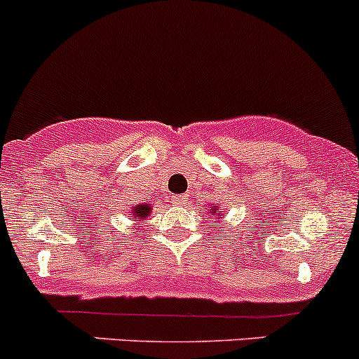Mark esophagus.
<instances>
[{
    "mask_svg": "<svg viewBox=\"0 0 359 359\" xmlns=\"http://www.w3.org/2000/svg\"><path fill=\"white\" fill-rule=\"evenodd\" d=\"M172 202H175L176 205H183L187 204V197H184V195H175V197H172Z\"/></svg>",
    "mask_w": 359,
    "mask_h": 359,
    "instance_id": "obj_1",
    "label": "esophagus"
}]
</instances>
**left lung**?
Instances as JSON below:
<instances>
[{
    "instance_id": "obj_1",
    "label": "left lung",
    "mask_w": 359,
    "mask_h": 359,
    "mask_svg": "<svg viewBox=\"0 0 359 359\" xmlns=\"http://www.w3.org/2000/svg\"><path fill=\"white\" fill-rule=\"evenodd\" d=\"M210 216H214V217H219L221 216V210L217 209V205L210 207Z\"/></svg>"
}]
</instances>
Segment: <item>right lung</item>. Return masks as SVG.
Instances as JSON below:
<instances>
[{
  "label": "right lung",
  "instance_id": "right-lung-1",
  "mask_svg": "<svg viewBox=\"0 0 359 359\" xmlns=\"http://www.w3.org/2000/svg\"><path fill=\"white\" fill-rule=\"evenodd\" d=\"M150 210H152V207H150L149 204L136 205L135 209H133V212H131V219H133V221L145 219V217L149 216V214H150Z\"/></svg>",
  "mask_w": 359,
  "mask_h": 359
}]
</instances>
